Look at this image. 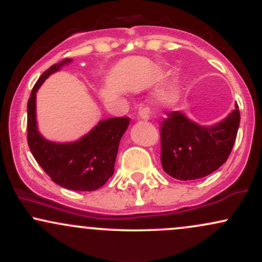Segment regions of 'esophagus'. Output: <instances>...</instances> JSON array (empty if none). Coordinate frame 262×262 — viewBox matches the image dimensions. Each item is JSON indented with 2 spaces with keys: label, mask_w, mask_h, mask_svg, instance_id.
<instances>
[{
  "label": "esophagus",
  "mask_w": 262,
  "mask_h": 262,
  "mask_svg": "<svg viewBox=\"0 0 262 262\" xmlns=\"http://www.w3.org/2000/svg\"><path fill=\"white\" fill-rule=\"evenodd\" d=\"M138 117H139L140 119H143V121H148L149 117H150V111H149V108H146V107H140L139 112H138Z\"/></svg>",
  "instance_id": "esophagus-1"
}]
</instances>
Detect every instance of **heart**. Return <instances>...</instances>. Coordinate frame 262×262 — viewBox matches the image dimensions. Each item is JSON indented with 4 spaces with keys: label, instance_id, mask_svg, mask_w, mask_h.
<instances>
[{
    "label": "heart",
    "instance_id": "obj_1",
    "mask_svg": "<svg viewBox=\"0 0 262 262\" xmlns=\"http://www.w3.org/2000/svg\"><path fill=\"white\" fill-rule=\"evenodd\" d=\"M177 97V91L175 87H169V89H165L159 93V100L165 103H171L176 100Z\"/></svg>",
    "mask_w": 262,
    "mask_h": 262
}]
</instances>
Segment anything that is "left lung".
<instances>
[{"label":"left lung","mask_w":262,"mask_h":262,"mask_svg":"<svg viewBox=\"0 0 262 262\" xmlns=\"http://www.w3.org/2000/svg\"><path fill=\"white\" fill-rule=\"evenodd\" d=\"M240 124L237 104L224 121L202 127L181 112L161 122V165L176 180H197L218 170L229 158Z\"/></svg>","instance_id":"obj_1"}]
</instances>
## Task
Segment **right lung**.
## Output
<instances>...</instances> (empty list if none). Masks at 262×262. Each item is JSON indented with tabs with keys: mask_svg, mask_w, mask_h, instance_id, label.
<instances>
[{
	"mask_svg": "<svg viewBox=\"0 0 262 262\" xmlns=\"http://www.w3.org/2000/svg\"><path fill=\"white\" fill-rule=\"evenodd\" d=\"M69 62L71 59L50 66L33 87L27 106V139L34 159L54 182L73 191H95L113 175L119 141L130 119L128 117L104 119L74 143H53L44 139L37 128L35 96L45 79Z\"/></svg>",
	"mask_w": 262,
	"mask_h": 262,
	"instance_id": "add662e5",
	"label": "right lung"
}]
</instances>
